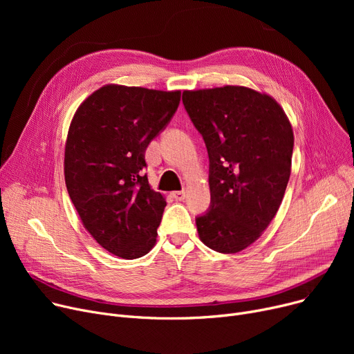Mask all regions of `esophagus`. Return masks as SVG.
Listing matches in <instances>:
<instances>
[{
	"label": "esophagus",
	"mask_w": 354,
	"mask_h": 354,
	"mask_svg": "<svg viewBox=\"0 0 354 354\" xmlns=\"http://www.w3.org/2000/svg\"><path fill=\"white\" fill-rule=\"evenodd\" d=\"M172 196L176 202H182L185 199V196H187V194H185V191H176L172 194Z\"/></svg>",
	"instance_id": "1"
}]
</instances>
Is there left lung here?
I'll list each match as a JSON object with an SVG mask.
<instances>
[{"label":"left lung","instance_id":"obj_1","mask_svg":"<svg viewBox=\"0 0 354 354\" xmlns=\"http://www.w3.org/2000/svg\"><path fill=\"white\" fill-rule=\"evenodd\" d=\"M209 158V208L196 216L203 244L243 251L275 216L291 172V124L274 99L241 86L183 91Z\"/></svg>","mask_w":354,"mask_h":354}]
</instances>
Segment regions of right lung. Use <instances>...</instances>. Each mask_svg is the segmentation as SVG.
Instances as JSON below:
<instances>
[{
	"instance_id": "right-lung-1",
	"label": "right lung",
	"mask_w": 354,
	"mask_h": 354,
	"mask_svg": "<svg viewBox=\"0 0 354 354\" xmlns=\"http://www.w3.org/2000/svg\"><path fill=\"white\" fill-rule=\"evenodd\" d=\"M180 91L104 86L74 115L66 187L83 225L110 254L135 259L155 245L166 207L151 189L145 152L176 113Z\"/></svg>"
}]
</instances>
